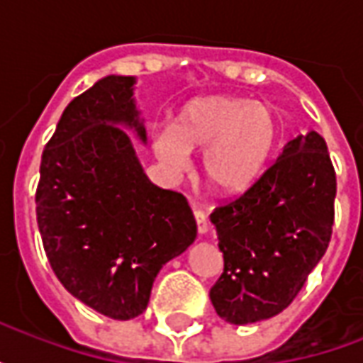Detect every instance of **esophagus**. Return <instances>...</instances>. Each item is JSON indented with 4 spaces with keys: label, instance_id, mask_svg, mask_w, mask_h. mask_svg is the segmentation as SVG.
<instances>
[{
    "label": "esophagus",
    "instance_id": "1",
    "mask_svg": "<svg viewBox=\"0 0 363 363\" xmlns=\"http://www.w3.org/2000/svg\"><path fill=\"white\" fill-rule=\"evenodd\" d=\"M194 220H196L198 233H200V235L208 233V229H210V223H208V218H206V213L202 212V210H194Z\"/></svg>",
    "mask_w": 363,
    "mask_h": 363
}]
</instances>
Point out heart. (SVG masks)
Segmentation results:
<instances>
[{
  "instance_id": "obj_1",
  "label": "heart",
  "mask_w": 363,
  "mask_h": 363,
  "mask_svg": "<svg viewBox=\"0 0 363 363\" xmlns=\"http://www.w3.org/2000/svg\"><path fill=\"white\" fill-rule=\"evenodd\" d=\"M280 138V114L270 104L247 96L208 95L181 106L173 128L153 135L151 147L169 171L181 173L189 167V151L204 147V181L220 194H239L264 173Z\"/></svg>"
}]
</instances>
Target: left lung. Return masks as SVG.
I'll return each mask as SVG.
<instances>
[{"label":"left lung","mask_w":363,"mask_h":363,"mask_svg":"<svg viewBox=\"0 0 363 363\" xmlns=\"http://www.w3.org/2000/svg\"><path fill=\"white\" fill-rule=\"evenodd\" d=\"M335 196L327 143L309 130L289 140L245 194L213 210L223 274L210 299L221 319L259 323L296 299L327 251Z\"/></svg>","instance_id":"obj_1"}]
</instances>
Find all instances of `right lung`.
<instances>
[{
  "instance_id": "right-lung-1",
  "label": "right lung",
  "mask_w": 363,
  "mask_h": 363,
  "mask_svg": "<svg viewBox=\"0 0 363 363\" xmlns=\"http://www.w3.org/2000/svg\"><path fill=\"white\" fill-rule=\"evenodd\" d=\"M135 77L106 75L75 96L46 143L36 189L44 251L62 286L111 319L150 303L161 268L196 239L186 198L143 173L132 130L147 142Z\"/></svg>"
}]
</instances>
